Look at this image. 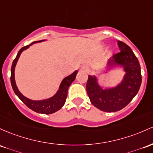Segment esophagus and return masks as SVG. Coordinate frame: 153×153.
<instances>
[{
  "mask_svg": "<svg viewBox=\"0 0 153 153\" xmlns=\"http://www.w3.org/2000/svg\"><path fill=\"white\" fill-rule=\"evenodd\" d=\"M81 70H83V71H87L88 70V67L85 66V65H83V66H82Z\"/></svg>",
  "mask_w": 153,
  "mask_h": 153,
  "instance_id": "obj_1",
  "label": "esophagus"
}]
</instances>
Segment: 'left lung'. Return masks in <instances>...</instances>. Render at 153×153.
Instances as JSON below:
<instances>
[{"label": "left lung", "instance_id": "1", "mask_svg": "<svg viewBox=\"0 0 153 153\" xmlns=\"http://www.w3.org/2000/svg\"><path fill=\"white\" fill-rule=\"evenodd\" d=\"M120 52L107 61V69L122 67L125 72L123 80L116 86L103 88L95 75H88L86 91L94 106L104 112H114L123 109L138 93L142 83L141 68L131 48L117 41Z\"/></svg>", "mask_w": 153, "mask_h": 153}]
</instances>
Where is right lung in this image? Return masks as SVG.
I'll list each match as a JSON object with an SVG mask.
<instances>
[{
    "label": "right lung",
    "instance_id": "1",
    "mask_svg": "<svg viewBox=\"0 0 153 153\" xmlns=\"http://www.w3.org/2000/svg\"><path fill=\"white\" fill-rule=\"evenodd\" d=\"M45 41V40H41V41H35L33 42L31 44L28 45V46H24L19 50L18 52L17 55H16V58L13 61L12 66L11 69V86H12L13 90H14V93L22 101L23 103L26 105L27 107H29L33 111L38 112V113L41 114H52L53 112L58 111L59 110L62 108L65 105V101H66L67 97H68V88L71 83L75 80V77H76L77 73H78V70H75L73 72L71 75H68L66 78H65L62 80V81L60 83L59 89L56 93L55 94L53 97H50L48 99L43 100H32L30 99L27 98L25 97L21 92L18 89L17 86H16V81H15V76H14V71H15V67H16V63H17L18 59H19L20 55L22 53L23 51L27 49L30 46L33 44V43H41V42Z\"/></svg>",
    "mask_w": 153,
    "mask_h": 153
}]
</instances>
